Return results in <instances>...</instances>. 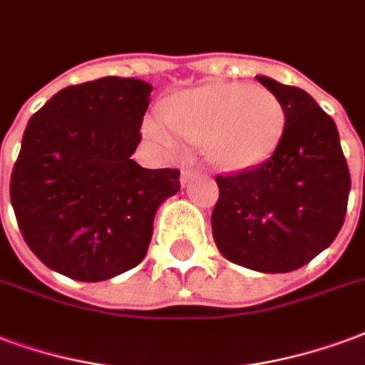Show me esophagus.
<instances>
[{
	"label": "esophagus",
	"instance_id": "obj_1",
	"mask_svg": "<svg viewBox=\"0 0 365 365\" xmlns=\"http://www.w3.org/2000/svg\"><path fill=\"white\" fill-rule=\"evenodd\" d=\"M194 177H196V171H194L192 167H182V171H180V185L186 186Z\"/></svg>",
	"mask_w": 365,
	"mask_h": 365
}]
</instances>
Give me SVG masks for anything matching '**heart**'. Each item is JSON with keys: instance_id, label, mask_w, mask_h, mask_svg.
Returning <instances> with one entry per match:
<instances>
[{"instance_id": "obj_1", "label": "heart", "mask_w": 365, "mask_h": 365, "mask_svg": "<svg viewBox=\"0 0 365 365\" xmlns=\"http://www.w3.org/2000/svg\"><path fill=\"white\" fill-rule=\"evenodd\" d=\"M284 126V108L268 89L214 83L177 93L165 114L145 116L142 132L167 151L179 150L180 138L208 145L210 159L217 167L243 171L272 157Z\"/></svg>"}]
</instances>
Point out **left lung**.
Here are the masks:
<instances>
[{
  "label": "left lung",
  "instance_id": "1",
  "mask_svg": "<svg viewBox=\"0 0 365 365\" xmlns=\"http://www.w3.org/2000/svg\"><path fill=\"white\" fill-rule=\"evenodd\" d=\"M260 83L280 101L286 126L272 157L251 171L217 177L212 233L223 257L257 272H292L339 235L350 173L336 124L299 87L267 76Z\"/></svg>",
  "mask_w": 365,
  "mask_h": 365
}]
</instances>
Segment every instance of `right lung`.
I'll use <instances>...</instances> for the list:
<instances>
[{"mask_svg": "<svg viewBox=\"0 0 365 365\" xmlns=\"http://www.w3.org/2000/svg\"><path fill=\"white\" fill-rule=\"evenodd\" d=\"M151 89L114 76L70 85L26 124L9 194L29 249L54 272L101 282L145 257L157 208L180 188L177 169L130 159Z\"/></svg>", "mask_w": 365, "mask_h": 365, "instance_id": "1", "label": "right lung"}]
</instances>
